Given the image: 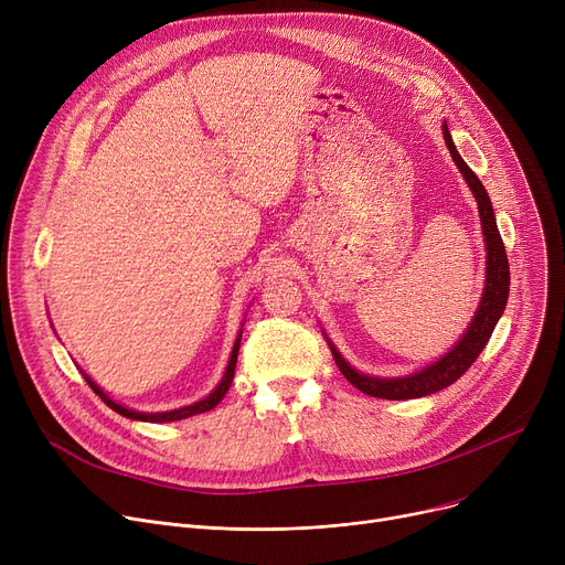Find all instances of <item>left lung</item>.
Masks as SVG:
<instances>
[{
  "mask_svg": "<svg viewBox=\"0 0 565 565\" xmlns=\"http://www.w3.org/2000/svg\"><path fill=\"white\" fill-rule=\"evenodd\" d=\"M441 135L444 141H447L449 153L458 167V171L462 173V178L467 181L473 199H477L479 205V217H481V228H483V241H486V286H483V295L481 302L473 311V318L469 322V328L462 332V337L458 339V343L454 348H449V352H444L441 358H437L435 362L426 364L424 369L407 373V375H398V377H380V375H369L362 373L354 366H350L343 354L337 350V345L328 339V334L322 332V337L328 339L330 350L334 354V362L339 366V371L345 375V380L358 387L360 392L375 396V398H387V401H407V398H422V396H430L444 387L454 384L481 354V350L486 348V343L490 341L494 324L499 322L503 309H507L509 302V286H511V273H509V256L507 249H503L501 235L497 228V220H494V207L490 203V196L483 188V183L479 181V175L473 173L467 162L460 158L458 148L451 139L449 126L447 121L441 124Z\"/></svg>",
  "mask_w": 565,
  "mask_h": 565,
  "instance_id": "obj_1",
  "label": "left lung"
}]
</instances>
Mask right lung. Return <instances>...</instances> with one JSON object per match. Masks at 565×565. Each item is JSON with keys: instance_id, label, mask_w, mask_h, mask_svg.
I'll return each mask as SVG.
<instances>
[{"instance_id": "right-lung-1", "label": "right lung", "mask_w": 565, "mask_h": 565, "mask_svg": "<svg viewBox=\"0 0 565 565\" xmlns=\"http://www.w3.org/2000/svg\"><path fill=\"white\" fill-rule=\"evenodd\" d=\"M241 339H243V330L237 332V339L233 343V350H231V358H228V364H226V371L222 375V380L217 382V387L207 394L205 398L192 403V405H185V407H178V409H167V412H139V409H130L121 403H116L114 398H109L98 384L92 380V375H86L82 369L79 373L84 375V380L88 382V387H92L103 401L107 407H111L114 412L121 414V417L126 419H132V422H148V424H167V422H181V419H188V417H194V414H201V412H211L215 405H220V401L226 396L231 382H233V373H235V362H237V350H241Z\"/></svg>"}]
</instances>
